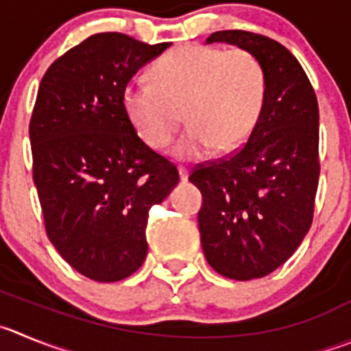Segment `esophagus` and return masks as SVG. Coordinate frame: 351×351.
Listing matches in <instances>:
<instances>
[{
    "instance_id": "esophagus-1",
    "label": "esophagus",
    "mask_w": 351,
    "mask_h": 351,
    "mask_svg": "<svg viewBox=\"0 0 351 351\" xmlns=\"http://www.w3.org/2000/svg\"><path fill=\"white\" fill-rule=\"evenodd\" d=\"M178 175H180V180L185 182V180L189 178V169H186L185 166H178Z\"/></svg>"
}]
</instances>
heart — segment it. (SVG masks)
Wrapping results in <instances>:
<instances>
[{"label": "heart", "instance_id": "heart-1", "mask_svg": "<svg viewBox=\"0 0 351 351\" xmlns=\"http://www.w3.org/2000/svg\"><path fill=\"white\" fill-rule=\"evenodd\" d=\"M150 80L128 81L124 112L140 138L156 150L171 142L185 117L189 126L173 147L183 160L241 147L256 126L267 97L263 64L245 48L178 47L152 65Z\"/></svg>", "mask_w": 351, "mask_h": 351}]
</instances>
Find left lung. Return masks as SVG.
Wrapping results in <instances>:
<instances>
[{"label":"left lung","mask_w":351,"mask_h":351,"mask_svg":"<svg viewBox=\"0 0 351 351\" xmlns=\"http://www.w3.org/2000/svg\"><path fill=\"white\" fill-rule=\"evenodd\" d=\"M253 51L267 97L250 138L225 159L192 169L202 194L201 244L223 277L260 279L286 263L313 220L319 185V104L303 67L280 43L247 31L213 32L206 43Z\"/></svg>","instance_id":"8db88e82"}]
</instances>
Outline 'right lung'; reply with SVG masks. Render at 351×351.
I'll list each match as a JSON object with an SVG mask.
<instances>
[{"mask_svg": "<svg viewBox=\"0 0 351 351\" xmlns=\"http://www.w3.org/2000/svg\"><path fill=\"white\" fill-rule=\"evenodd\" d=\"M168 47L100 32L58 57L39 84L29 136L45 228L60 256L97 282L142 267L150 208L180 180L123 107L128 81Z\"/></svg>", "mask_w": 351, "mask_h": 351, "instance_id": "obj_1", "label": "right lung"}]
</instances>
